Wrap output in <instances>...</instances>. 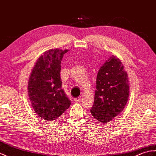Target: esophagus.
<instances>
[{
	"label": "esophagus",
	"mask_w": 156,
	"mask_h": 156,
	"mask_svg": "<svg viewBox=\"0 0 156 156\" xmlns=\"http://www.w3.org/2000/svg\"><path fill=\"white\" fill-rule=\"evenodd\" d=\"M81 100H82V98L81 97H78V98H75L74 101H75L76 102H80Z\"/></svg>",
	"instance_id": "1"
}]
</instances>
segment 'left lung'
Segmentation results:
<instances>
[{"mask_svg": "<svg viewBox=\"0 0 156 156\" xmlns=\"http://www.w3.org/2000/svg\"><path fill=\"white\" fill-rule=\"evenodd\" d=\"M129 94L128 73L121 60L112 55L98 72L92 116L104 124L110 122L124 109Z\"/></svg>", "mask_w": 156, "mask_h": 156, "instance_id": "8db88e82", "label": "left lung"}]
</instances>
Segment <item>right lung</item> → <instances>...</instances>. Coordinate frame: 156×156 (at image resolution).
Returning a JSON list of instances; mask_svg holds the SVG:
<instances>
[{"mask_svg": "<svg viewBox=\"0 0 156 156\" xmlns=\"http://www.w3.org/2000/svg\"><path fill=\"white\" fill-rule=\"evenodd\" d=\"M68 50L54 48L40 56L28 82L32 108L46 121L55 120L70 107L71 102L62 89L61 61Z\"/></svg>", "mask_w": 156, "mask_h": 156, "instance_id": "add662e5", "label": "right lung"}]
</instances>
